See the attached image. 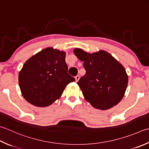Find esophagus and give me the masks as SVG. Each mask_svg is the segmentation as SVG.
I'll return each instance as SVG.
<instances>
[{
  "mask_svg": "<svg viewBox=\"0 0 149 149\" xmlns=\"http://www.w3.org/2000/svg\"><path fill=\"white\" fill-rule=\"evenodd\" d=\"M79 78H80L79 75H77V76H75V81H76V82H77V81H79Z\"/></svg>",
  "mask_w": 149,
  "mask_h": 149,
  "instance_id": "obj_1",
  "label": "esophagus"
}]
</instances>
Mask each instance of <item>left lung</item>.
<instances>
[{
  "label": "left lung",
  "instance_id": "8db88e82",
  "mask_svg": "<svg viewBox=\"0 0 149 149\" xmlns=\"http://www.w3.org/2000/svg\"><path fill=\"white\" fill-rule=\"evenodd\" d=\"M74 53L84 63L86 70L77 83L86 101L102 110L118 104L124 97L129 81L124 66L104 50L90 54L75 48Z\"/></svg>",
  "mask_w": 149,
  "mask_h": 149
}]
</instances>
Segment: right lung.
<instances>
[{
    "instance_id": "right-lung-1",
    "label": "right lung",
    "mask_w": 149,
    "mask_h": 149,
    "mask_svg": "<svg viewBox=\"0 0 149 149\" xmlns=\"http://www.w3.org/2000/svg\"><path fill=\"white\" fill-rule=\"evenodd\" d=\"M66 53L46 48L26 61L19 74V84L25 100L45 107L61 97L65 87L75 79L68 74Z\"/></svg>"
}]
</instances>
